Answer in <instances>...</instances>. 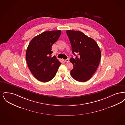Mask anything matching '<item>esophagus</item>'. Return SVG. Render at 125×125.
<instances>
[{"label":"esophagus","instance_id":"esophagus-1","mask_svg":"<svg viewBox=\"0 0 125 125\" xmlns=\"http://www.w3.org/2000/svg\"><path fill=\"white\" fill-rule=\"evenodd\" d=\"M63 61L65 62H69V59H66V60H63Z\"/></svg>","mask_w":125,"mask_h":125}]
</instances>
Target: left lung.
I'll list each match as a JSON object with an SVG mask.
<instances>
[{"label":"left lung","instance_id":"obj_1","mask_svg":"<svg viewBox=\"0 0 125 125\" xmlns=\"http://www.w3.org/2000/svg\"><path fill=\"white\" fill-rule=\"evenodd\" d=\"M66 32L72 52L76 56L75 58L71 57L70 60L73 65L71 75L77 81H87L98 68L101 55L100 49L95 40L81 32L67 30Z\"/></svg>","mask_w":125,"mask_h":125}]
</instances>
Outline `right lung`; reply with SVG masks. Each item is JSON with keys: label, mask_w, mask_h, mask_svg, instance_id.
Segmentation results:
<instances>
[{"label": "right lung", "mask_w": 125, "mask_h": 125, "mask_svg": "<svg viewBox=\"0 0 125 125\" xmlns=\"http://www.w3.org/2000/svg\"><path fill=\"white\" fill-rule=\"evenodd\" d=\"M61 34V30L44 32L33 38L27 47V65L33 76L40 81L51 80L61 64L55 56L51 57L52 46Z\"/></svg>", "instance_id": "add662e5"}]
</instances>
